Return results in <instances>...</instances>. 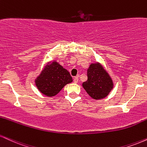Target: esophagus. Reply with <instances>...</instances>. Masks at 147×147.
<instances>
[{
  "label": "esophagus",
  "mask_w": 147,
  "mask_h": 147,
  "mask_svg": "<svg viewBox=\"0 0 147 147\" xmlns=\"http://www.w3.org/2000/svg\"><path fill=\"white\" fill-rule=\"evenodd\" d=\"M74 83H78V76L74 77Z\"/></svg>",
  "instance_id": "34e87169"
}]
</instances>
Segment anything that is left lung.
I'll use <instances>...</instances> for the list:
<instances>
[{
  "mask_svg": "<svg viewBox=\"0 0 147 147\" xmlns=\"http://www.w3.org/2000/svg\"><path fill=\"white\" fill-rule=\"evenodd\" d=\"M88 79L82 86L90 97L94 99H101L109 95L114 87L113 81L100 63H91L87 70Z\"/></svg>",
  "mask_w": 147,
  "mask_h": 147,
  "instance_id": "obj_1",
  "label": "left lung"
}]
</instances>
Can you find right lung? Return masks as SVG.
Segmentation results:
<instances>
[{"label": "right lung", "mask_w": 147, "mask_h": 147, "mask_svg": "<svg viewBox=\"0 0 147 147\" xmlns=\"http://www.w3.org/2000/svg\"><path fill=\"white\" fill-rule=\"evenodd\" d=\"M69 72L57 61L48 62L35 80L37 89L47 97H54L66 84L72 82Z\"/></svg>", "instance_id": "add662e5"}]
</instances>
